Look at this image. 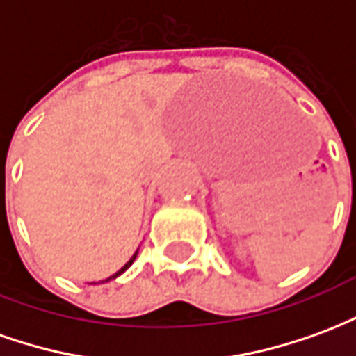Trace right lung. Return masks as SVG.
<instances>
[{"instance_id":"obj_1","label":"right lung","mask_w":356,"mask_h":356,"mask_svg":"<svg viewBox=\"0 0 356 356\" xmlns=\"http://www.w3.org/2000/svg\"><path fill=\"white\" fill-rule=\"evenodd\" d=\"M135 257H137V254H135V255H133V257H131V259H129V261H127V263H125V265H124V267H122V268H120V270H118V273H116V275H112V276H110V278H108V280H112V278H116V276H120V275H122V273H124V270H125V268H129V265H131V263H133V261H135Z\"/></svg>"}]
</instances>
